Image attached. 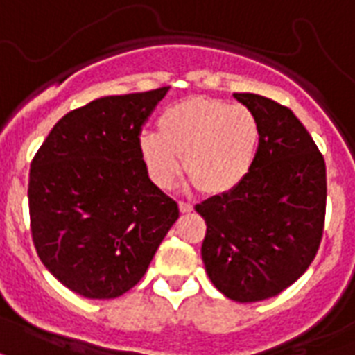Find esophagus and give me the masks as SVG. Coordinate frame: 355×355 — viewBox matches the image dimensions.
<instances>
[{
	"instance_id": "34e87169",
	"label": "esophagus",
	"mask_w": 355,
	"mask_h": 355,
	"mask_svg": "<svg viewBox=\"0 0 355 355\" xmlns=\"http://www.w3.org/2000/svg\"><path fill=\"white\" fill-rule=\"evenodd\" d=\"M180 211H181V213H191V211H192V203L180 202Z\"/></svg>"
}]
</instances>
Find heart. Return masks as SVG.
Listing matches in <instances>:
<instances>
[{
  "mask_svg": "<svg viewBox=\"0 0 355 355\" xmlns=\"http://www.w3.org/2000/svg\"><path fill=\"white\" fill-rule=\"evenodd\" d=\"M259 122L248 107L213 98H189L166 107L157 133L137 139L139 157L150 180L168 189L185 168L207 194L237 189L254 168L259 150Z\"/></svg>",
  "mask_w": 355,
  "mask_h": 355,
  "instance_id": "1",
  "label": "heart"
}]
</instances>
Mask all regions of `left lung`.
I'll use <instances>...</instances> for the list:
<instances>
[{
  "label": "left lung",
  "mask_w": 355,
  "mask_h": 355,
  "mask_svg": "<svg viewBox=\"0 0 355 355\" xmlns=\"http://www.w3.org/2000/svg\"><path fill=\"white\" fill-rule=\"evenodd\" d=\"M254 112L261 140L254 168L233 191L198 203L207 224L202 259L230 300L277 296L309 268L326 215V164L291 109L265 96L237 92Z\"/></svg>",
  "instance_id": "obj_1"
}]
</instances>
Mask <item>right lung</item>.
Masks as SVG:
<instances>
[{"instance_id":"add662e5","label":"right lung","mask_w":355,"mask_h":355,"mask_svg":"<svg viewBox=\"0 0 355 355\" xmlns=\"http://www.w3.org/2000/svg\"><path fill=\"white\" fill-rule=\"evenodd\" d=\"M168 89L105 96L70 111L33 157V243L44 266L85 298L109 300L135 287L180 216L137 150Z\"/></svg>"}]
</instances>
